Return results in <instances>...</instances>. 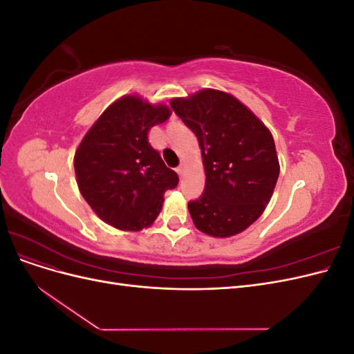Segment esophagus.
I'll use <instances>...</instances> for the list:
<instances>
[{
	"instance_id": "obj_1",
	"label": "esophagus",
	"mask_w": 354,
	"mask_h": 354,
	"mask_svg": "<svg viewBox=\"0 0 354 354\" xmlns=\"http://www.w3.org/2000/svg\"><path fill=\"white\" fill-rule=\"evenodd\" d=\"M176 171H177V174H178V176H181V174H183V171H185V167H183V165H180V167H177V168H176Z\"/></svg>"
}]
</instances>
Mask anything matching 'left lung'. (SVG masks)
Segmentation results:
<instances>
[{
    "label": "left lung",
    "instance_id": "1",
    "mask_svg": "<svg viewBox=\"0 0 354 354\" xmlns=\"http://www.w3.org/2000/svg\"><path fill=\"white\" fill-rule=\"evenodd\" d=\"M171 108L199 142L205 189L187 203L196 229L216 238L241 233L259 218L279 177L274 140L233 95L202 90Z\"/></svg>",
    "mask_w": 354,
    "mask_h": 354
}]
</instances>
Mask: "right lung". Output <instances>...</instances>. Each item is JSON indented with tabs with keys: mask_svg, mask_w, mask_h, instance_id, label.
I'll return each instance as SVG.
<instances>
[{
	"mask_svg": "<svg viewBox=\"0 0 354 354\" xmlns=\"http://www.w3.org/2000/svg\"><path fill=\"white\" fill-rule=\"evenodd\" d=\"M167 106L125 95L106 109L75 152V174L84 199L111 226L138 232L151 226L164 194L178 185L147 140L155 124L167 121Z\"/></svg>",
	"mask_w": 354,
	"mask_h": 354,
	"instance_id": "obj_1",
	"label": "right lung"
}]
</instances>
